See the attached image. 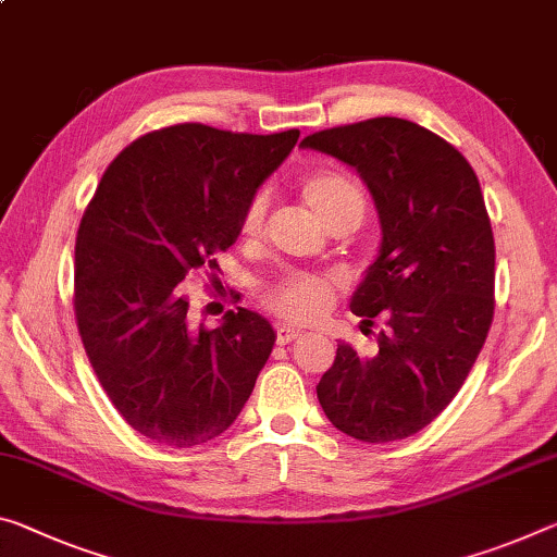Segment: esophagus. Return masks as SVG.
Listing matches in <instances>:
<instances>
[{"label": "esophagus", "mask_w": 557, "mask_h": 557, "mask_svg": "<svg viewBox=\"0 0 557 557\" xmlns=\"http://www.w3.org/2000/svg\"><path fill=\"white\" fill-rule=\"evenodd\" d=\"M302 337V330H297L293 324H280L277 326V344H289Z\"/></svg>", "instance_id": "esophagus-1"}]
</instances>
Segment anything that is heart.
<instances>
[{
  "label": "heart",
  "instance_id": "obj_1",
  "mask_svg": "<svg viewBox=\"0 0 557 557\" xmlns=\"http://www.w3.org/2000/svg\"><path fill=\"white\" fill-rule=\"evenodd\" d=\"M299 198L310 213L320 220L324 227H330L344 218H359L364 215V198L355 183L347 175L337 171H312L299 181ZM264 220V198L252 196L245 202L240 223H237V233L243 240H255L260 235ZM334 285L332 277L326 275H312V272H293L277 280L275 285L268 287L264 299L277 314L293 322H314L330 310L334 299Z\"/></svg>",
  "mask_w": 557,
  "mask_h": 557
}]
</instances>
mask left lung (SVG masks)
Masks as SVG:
<instances>
[{"instance_id":"obj_1","label":"left lung","mask_w":557,"mask_h":557,"mask_svg":"<svg viewBox=\"0 0 557 557\" xmlns=\"http://www.w3.org/2000/svg\"><path fill=\"white\" fill-rule=\"evenodd\" d=\"M355 168L372 193L382 245L351 312L386 330L359 357L337 344L317 399L334 426L367 444L417 434L461 389L493 322L496 245L471 163L419 123L379 116L302 140Z\"/></svg>"}]
</instances>
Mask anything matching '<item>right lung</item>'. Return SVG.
<instances>
[{"mask_svg":"<svg viewBox=\"0 0 557 557\" xmlns=\"http://www.w3.org/2000/svg\"><path fill=\"white\" fill-rule=\"evenodd\" d=\"M299 138L178 123L136 138L106 168L76 235L74 312L111 404L140 436L190 448L231 426L275 347L237 307L198 324L185 282L237 240L245 202Z\"/></svg>","mask_w":557,"mask_h":557,"instance_id":"add662e5","label":"right lung"}]
</instances>
